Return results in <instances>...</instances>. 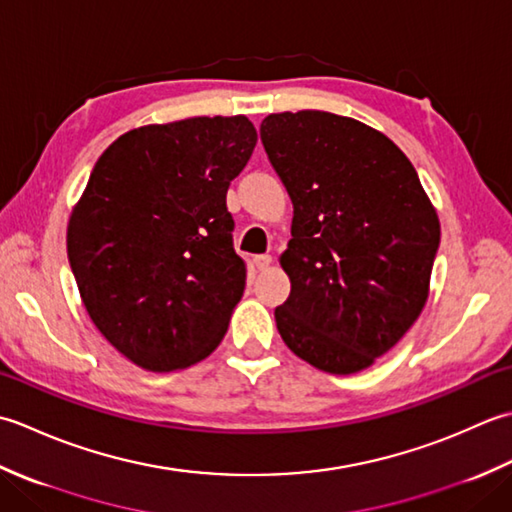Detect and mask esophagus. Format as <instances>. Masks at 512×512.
<instances>
[{
	"label": "esophagus",
	"mask_w": 512,
	"mask_h": 512,
	"mask_svg": "<svg viewBox=\"0 0 512 512\" xmlns=\"http://www.w3.org/2000/svg\"><path fill=\"white\" fill-rule=\"evenodd\" d=\"M254 265H256L260 271H265V269L271 265V256H269V254L256 256V258H254Z\"/></svg>",
	"instance_id": "34e87169"
}]
</instances>
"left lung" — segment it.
<instances>
[{"mask_svg": "<svg viewBox=\"0 0 512 512\" xmlns=\"http://www.w3.org/2000/svg\"><path fill=\"white\" fill-rule=\"evenodd\" d=\"M260 139L294 203L280 338L320 371L369 369L429 298L435 207L398 145L356 119L278 112L260 123Z\"/></svg>", "mask_w": 512, "mask_h": 512, "instance_id": "obj_1", "label": "left lung"}]
</instances>
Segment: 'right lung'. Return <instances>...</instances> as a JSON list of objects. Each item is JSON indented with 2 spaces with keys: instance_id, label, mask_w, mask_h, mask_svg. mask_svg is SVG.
Masks as SVG:
<instances>
[{
  "instance_id": "right-lung-1",
  "label": "right lung",
  "mask_w": 512,
  "mask_h": 512,
  "mask_svg": "<svg viewBox=\"0 0 512 512\" xmlns=\"http://www.w3.org/2000/svg\"><path fill=\"white\" fill-rule=\"evenodd\" d=\"M258 134L192 117L121 134L68 221V260L90 320L145 371L192 367L221 344L245 291L227 187Z\"/></svg>"
}]
</instances>
